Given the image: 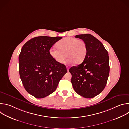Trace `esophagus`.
<instances>
[{
  "instance_id": "34e87169",
  "label": "esophagus",
  "mask_w": 129,
  "mask_h": 129,
  "mask_svg": "<svg viewBox=\"0 0 129 129\" xmlns=\"http://www.w3.org/2000/svg\"><path fill=\"white\" fill-rule=\"evenodd\" d=\"M66 68H67V71H69V67H68V66H67V67H66Z\"/></svg>"
}]
</instances>
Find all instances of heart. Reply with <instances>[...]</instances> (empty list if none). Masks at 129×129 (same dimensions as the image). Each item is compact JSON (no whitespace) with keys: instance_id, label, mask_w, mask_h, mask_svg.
<instances>
[{"instance_id":"b5f03b06","label":"heart","mask_w":129,"mask_h":129,"mask_svg":"<svg viewBox=\"0 0 129 129\" xmlns=\"http://www.w3.org/2000/svg\"><path fill=\"white\" fill-rule=\"evenodd\" d=\"M57 46L58 48L52 47L49 49V54L58 63H62L67 57L69 63L80 64L86 57L87 47L83 40L66 37L60 40L57 43Z\"/></svg>"}]
</instances>
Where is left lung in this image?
Listing matches in <instances>:
<instances>
[{"label": "left lung", "mask_w": 129, "mask_h": 129, "mask_svg": "<svg viewBox=\"0 0 129 129\" xmlns=\"http://www.w3.org/2000/svg\"><path fill=\"white\" fill-rule=\"evenodd\" d=\"M76 38L86 43L87 51L83 63L69 69L71 82L76 92L86 98H92L104 89L110 67L108 52L103 44L89 34L77 35Z\"/></svg>", "instance_id": "left-lung-1"}]
</instances>
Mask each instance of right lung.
I'll use <instances>...</instances> for the list:
<instances>
[{
	"label": "right lung",
	"mask_w": 129,
	"mask_h": 129,
	"mask_svg": "<svg viewBox=\"0 0 129 129\" xmlns=\"http://www.w3.org/2000/svg\"><path fill=\"white\" fill-rule=\"evenodd\" d=\"M61 37L39 36L23 46L19 56V74L28 93L36 98H45L56 90L67 72L65 65L50 56L49 49Z\"/></svg>",
	"instance_id": "add662e5"
}]
</instances>
